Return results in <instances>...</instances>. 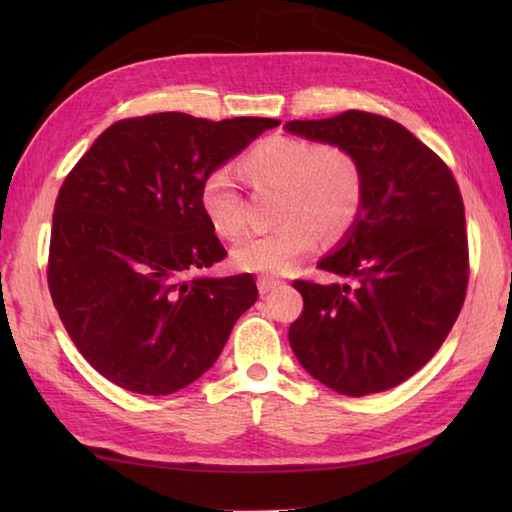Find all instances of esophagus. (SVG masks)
Instances as JSON below:
<instances>
[{
	"label": "esophagus",
	"mask_w": 512,
	"mask_h": 512,
	"mask_svg": "<svg viewBox=\"0 0 512 512\" xmlns=\"http://www.w3.org/2000/svg\"><path fill=\"white\" fill-rule=\"evenodd\" d=\"M279 284H281V279H275V277H259L257 279V288L262 295H266V292H270V290H275Z\"/></svg>",
	"instance_id": "1"
}]
</instances>
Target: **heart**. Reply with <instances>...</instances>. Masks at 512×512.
Instances as JSON below:
<instances>
[{"mask_svg": "<svg viewBox=\"0 0 512 512\" xmlns=\"http://www.w3.org/2000/svg\"><path fill=\"white\" fill-rule=\"evenodd\" d=\"M257 189H277L273 231L237 244L233 264L246 273H286L317 244L343 237L365 202V171L352 149L339 143L273 136L257 143L239 162ZM200 206L217 233L246 231L244 198L228 169H215L200 189Z\"/></svg>", "mask_w": 512, "mask_h": 512, "instance_id": "1", "label": "heart"}]
</instances>
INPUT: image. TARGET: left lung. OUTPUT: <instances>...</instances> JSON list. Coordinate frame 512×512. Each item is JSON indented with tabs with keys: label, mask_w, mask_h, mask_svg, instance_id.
<instances>
[{
	"label": "left lung",
	"mask_w": 512,
	"mask_h": 512,
	"mask_svg": "<svg viewBox=\"0 0 512 512\" xmlns=\"http://www.w3.org/2000/svg\"><path fill=\"white\" fill-rule=\"evenodd\" d=\"M286 129L352 149L365 171L361 215L319 262L358 284L297 279L303 312L288 330L290 347L339 394L387 391L431 361L462 310L469 242L460 187L436 151L391 118L347 110Z\"/></svg>",
	"instance_id": "1"
}]
</instances>
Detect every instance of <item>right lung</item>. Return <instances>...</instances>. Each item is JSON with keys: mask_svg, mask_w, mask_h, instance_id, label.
<instances>
[{"mask_svg": "<svg viewBox=\"0 0 512 512\" xmlns=\"http://www.w3.org/2000/svg\"><path fill=\"white\" fill-rule=\"evenodd\" d=\"M277 125L182 112L123 118L65 176L52 215L48 288L76 350L110 383L145 396L191 385L257 301L253 275H193L226 257L200 189Z\"/></svg>", "mask_w": 512, "mask_h": 512, "instance_id": "add662e5", "label": "right lung"}]
</instances>
